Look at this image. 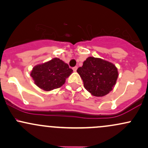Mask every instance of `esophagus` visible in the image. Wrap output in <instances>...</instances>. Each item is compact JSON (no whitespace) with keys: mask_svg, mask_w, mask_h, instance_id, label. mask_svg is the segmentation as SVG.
Masks as SVG:
<instances>
[{"mask_svg":"<svg viewBox=\"0 0 148 148\" xmlns=\"http://www.w3.org/2000/svg\"><path fill=\"white\" fill-rule=\"evenodd\" d=\"M77 68H78V67H76H76H73V70H74V72H76V70H77Z\"/></svg>","mask_w":148,"mask_h":148,"instance_id":"obj_1","label":"esophagus"}]
</instances>
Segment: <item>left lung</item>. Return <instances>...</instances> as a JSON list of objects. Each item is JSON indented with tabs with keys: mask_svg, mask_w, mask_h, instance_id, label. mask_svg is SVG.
Returning <instances> with one entry per match:
<instances>
[{
	"mask_svg": "<svg viewBox=\"0 0 148 148\" xmlns=\"http://www.w3.org/2000/svg\"><path fill=\"white\" fill-rule=\"evenodd\" d=\"M84 86L93 96L106 95L114 88L118 77V69L113 63L98 58L88 57L77 69Z\"/></svg>",
	"mask_w": 148,
	"mask_h": 148,
	"instance_id": "8db88e82",
	"label": "left lung"
}]
</instances>
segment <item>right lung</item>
Returning a JSON list of instances; mask_svg holds the SVG:
<instances>
[{
  "label": "right lung",
  "mask_w": 148,
  "mask_h": 148,
  "mask_svg": "<svg viewBox=\"0 0 148 148\" xmlns=\"http://www.w3.org/2000/svg\"><path fill=\"white\" fill-rule=\"evenodd\" d=\"M72 72L68 64L55 58L35 66L30 72V76L37 87L45 91H51L61 87Z\"/></svg>",
  "instance_id": "obj_1"
}]
</instances>
